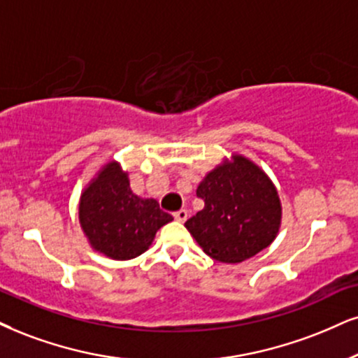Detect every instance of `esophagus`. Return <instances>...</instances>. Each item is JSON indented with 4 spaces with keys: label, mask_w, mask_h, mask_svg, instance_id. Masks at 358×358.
Listing matches in <instances>:
<instances>
[{
    "label": "esophagus",
    "mask_w": 358,
    "mask_h": 358,
    "mask_svg": "<svg viewBox=\"0 0 358 358\" xmlns=\"http://www.w3.org/2000/svg\"><path fill=\"white\" fill-rule=\"evenodd\" d=\"M174 219L179 220V222H186V220H187V210L180 209V210H178V213H174Z\"/></svg>",
    "instance_id": "obj_1"
}]
</instances>
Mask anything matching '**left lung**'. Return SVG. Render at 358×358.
<instances>
[{"label":"left lung","instance_id":"8db88e82","mask_svg":"<svg viewBox=\"0 0 358 358\" xmlns=\"http://www.w3.org/2000/svg\"><path fill=\"white\" fill-rule=\"evenodd\" d=\"M196 192L206 206L184 226L209 257L239 264L275 241L282 224L279 192L249 157L237 152L224 157Z\"/></svg>","mask_w":358,"mask_h":358}]
</instances>
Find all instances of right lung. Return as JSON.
Masks as SVG:
<instances>
[{"instance_id":"1","label":"right lung","mask_w":358,"mask_h":358,"mask_svg":"<svg viewBox=\"0 0 358 358\" xmlns=\"http://www.w3.org/2000/svg\"><path fill=\"white\" fill-rule=\"evenodd\" d=\"M78 219L92 250L113 260H129L151 247L156 232L172 215L156 199L136 196L129 172L121 162L108 161L81 191Z\"/></svg>"}]
</instances>
